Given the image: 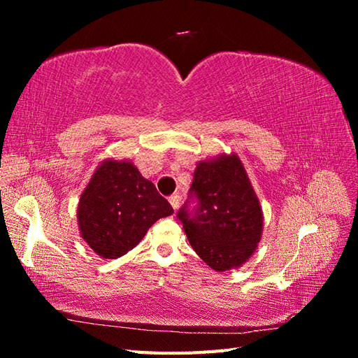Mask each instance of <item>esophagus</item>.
Listing matches in <instances>:
<instances>
[{
  "instance_id": "obj_1",
  "label": "esophagus",
  "mask_w": 358,
  "mask_h": 358,
  "mask_svg": "<svg viewBox=\"0 0 358 358\" xmlns=\"http://www.w3.org/2000/svg\"><path fill=\"white\" fill-rule=\"evenodd\" d=\"M169 203H171V206L173 208V210H177L178 206H180V195L178 194L171 195L169 196Z\"/></svg>"
}]
</instances>
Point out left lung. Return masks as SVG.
Wrapping results in <instances>:
<instances>
[{"label": "left lung", "mask_w": 358, "mask_h": 358, "mask_svg": "<svg viewBox=\"0 0 358 358\" xmlns=\"http://www.w3.org/2000/svg\"><path fill=\"white\" fill-rule=\"evenodd\" d=\"M191 194L199 208L178 212L192 249L217 272L240 268L258 246L263 210L240 157L220 154L196 163Z\"/></svg>", "instance_id": "8db88e82"}]
</instances>
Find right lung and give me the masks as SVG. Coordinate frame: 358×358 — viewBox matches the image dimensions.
<instances>
[{"mask_svg":"<svg viewBox=\"0 0 358 358\" xmlns=\"http://www.w3.org/2000/svg\"><path fill=\"white\" fill-rule=\"evenodd\" d=\"M173 209L129 159L106 158L80 195L81 238L96 255L118 258L143 240L157 220Z\"/></svg>","mask_w":358,"mask_h":358,"instance_id":"1","label":"right lung"}]
</instances>
